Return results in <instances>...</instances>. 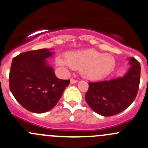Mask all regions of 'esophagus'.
Wrapping results in <instances>:
<instances>
[{
    "instance_id": "34e87169",
    "label": "esophagus",
    "mask_w": 148,
    "mask_h": 148,
    "mask_svg": "<svg viewBox=\"0 0 148 148\" xmlns=\"http://www.w3.org/2000/svg\"><path fill=\"white\" fill-rule=\"evenodd\" d=\"M77 82H78V81L76 80V79H70V83L71 84H75V83H77Z\"/></svg>"
}]
</instances>
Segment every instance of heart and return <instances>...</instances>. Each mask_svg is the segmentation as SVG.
<instances>
[{
	"label": "heart",
	"mask_w": 148,
	"mask_h": 148,
	"mask_svg": "<svg viewBox=\"0 0 148 148\" xmlns=\"http://www.w3.org/2000/svg\"><path fill=\"white\" fill-rule=\"evenodd\" d=\"M56 62L64 69L80 70L82 75L90 80H99L107 77L116 66L113 56L92 49L68 52L66 57H57Z\"/></svg>",
	"instance_id": "1"
}]
</instances>
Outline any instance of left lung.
Masks as SVG:
<instances>
[{
    "mask_svg": "<svg viewBox=\"0 0 148 148\" xmlns=\"http://www.w3.org/2000/svg\"><path fill=\"white\" fill-rule=\"evenodd\" d=\"M128 60L130 68L123 77L88 83L85 99L98 114L114 116L126 109L136 99L140 79V64L133 57Z\"/></svg>",
    "mask_w": 148,
    "mask_h": 148,
    "instance_id": "1",
    "label": "left lung"
}]
</instances>
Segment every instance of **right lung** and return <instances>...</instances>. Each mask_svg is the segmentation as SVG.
<instances>
[{"mask_svg":"<svg viewBox=\"0 0 148 148\" xmlns=\"http://www.w3.org/2000/svg\"><path fill=\"white\" fill-rule=\"evenodd\" d=\"M52 49L23 52L14 57L9 75L10 89L17 101L27 111H50L61 98L69 80L57 78L47 62Z\"/></svg>","mask_w":148,"mask_h":148,"instance_id":"add662e5","label":"right lung"}]
</instances>
